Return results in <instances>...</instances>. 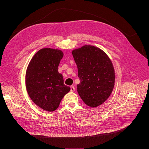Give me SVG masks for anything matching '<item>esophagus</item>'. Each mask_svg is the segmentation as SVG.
<instances>
[{"instance_id":"obj_1","label":"esophagus","mask_w":149,"mask_h":149,"mask_svg":"<svg viewBox=\"0 0 149 149\" xmlns=\"http://www.w3.org/2000/svg\"><path fill=\"white\" fill-rule=\"evenodd\" d=\"M75 88L74 87V86H71V88H70V91H71V92H74V91H75Z\"/></svg>"}]
</instances>
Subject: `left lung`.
<instances>
[{"mask_svg":"<svg viewBox=\"0 0 149 149\" xmlns=\"http://www.w3.org/2000/svg\"><path fill=\"white\" fill-rule=\"evenodd\" d=\"M72 54L78 70L79 96L89 107L102 104L114 86L115 73L111 61L101 49L91 45L74 49Z\"/></svg>","mask_w":149,"mask_h":149,"instance_id":"1","label":"left lung"}]
</instances>
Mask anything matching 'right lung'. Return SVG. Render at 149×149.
<instances>
[{
	"instance_id": "right-lung-1",
	"label": "right lung",
	"mask_w": 149,
	"mask_h": 149,
	"mask_svg": "<svg viewBox=\"0 0 149 149\" xmlns=\"http://www.w3.org/2000/svg\"><path fill=\"white\" fill-rule=\"evenodd\" d=\"M63 56L59 49H41L31 58L26 70V91L33 102L43 110H56L70 91L58 71Z\"/></svg>"
}]
</instances>
